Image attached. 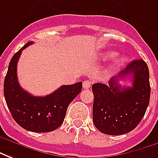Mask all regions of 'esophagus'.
Instances as JSON below:
<instances>
[{"mask_svg": "<svg viewBox=\"0 0 158 158\" xmlns=\"http://www.w3.org/2000/svg\"><path fill=\"white\" fill-rule=\"evenodd\" d=\"M92 85V81H90V80H85L84 81H83V84H82V86H83V88H85V89H88V88H89L90 87H91Z\"/></svg>", "mask_w": 158, "mask_h": 158, "instance_id": "esophagus-1", "label": "esophagus"}]
</instances>
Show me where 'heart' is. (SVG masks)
Here are the masks:
<instances>
[{
    "label": "heart",
    "mask_w": 158,
    "mask_h": 158,
    "mask_svg": "<svg viewBox=\"0 0 158 158\" xmlns=\"http://www.w3.org/2000/svg\"><path fill=\"white\" fill-rule=\"evenodd\" d=\"M116 56H117V53H116V52H109L106 55V59H111V58H115ZM125 60H126V59H125L124 57H122L120 59H118L117 61H116V63H115V66H118V65L122 64Z\"/></svg>",
    "instance_id": "1"
}]
</instances>
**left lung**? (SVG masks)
<instances>
[{"label":"left lung","mask_w":158,"mask_h":158,"mask_svg":"<svg viewBox=\"0 0 158 158\" xmlns=\"http://www.w3.org/2000/svg\"><path fill=\"white\" fill-rule=\"evenodd\" d=\"M132 77V87L123 88L119 79ZM93 122L101 133L109 135L127 134L138 126L148 107L151 95L149 69L143 59L131 61L109 85L94 83Z\"/></svg>","instance_id":"left-lung-1"}]
</instances>
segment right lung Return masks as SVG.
I'll return each mask as SVG.
<instances>
[{
    "instance_id": "right-lung-1",
    "label": "right lung",
    "mask_w": 158,
    "mask_h": 158,
    "mask_svg": "<svg viewBox=\"0 0 158 158\" xmlns=\"http://www.w3.org/2000/svg\"><path fill=\"white\" fill-rule=\"evenodd\" d=\"M33 44L30 41L17 52L10 61L4 81L6 103L17 123L35 133H47L63 123L68 106L82 88V82L63 85L52 94L37 97L20 87L17 77V64L22 50Z\"/></svg>"
}]
</instances>
